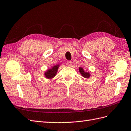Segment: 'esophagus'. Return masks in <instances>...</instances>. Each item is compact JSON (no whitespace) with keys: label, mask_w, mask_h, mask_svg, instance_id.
I'll return each mask as SVG.
<instances>
[{"label":"esophagus","mask_w":131,"mask_h":131,"mask_svg":"<svg viewBox=\"0 0 131 131\" xmlns=\"http://www.w3.org/2000/svg\"><path fill=\"white\" fill-rule=\"evenodd\" d=\"M67 65H68L69 66H71L72 65V62L71 61H68L67 62Z\"/></svg>","instance_id":"1"}]
</instances>
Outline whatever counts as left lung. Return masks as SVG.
<instances>
[{"instance_id": "obj_1", "label": "left lung", "mask_w": 131, "mask_h": 131, "mask_svg": "<svg viewBox=\"0 0 131 131\" xmlns=\"http://www.w3.org/2000/svg\"><path fill=\"white\" fill-rule=\"evenodd\" d=\"M79 70H80V72L81 74H82V76L84 77V78H89V77L91 76L90 73H89V72H85L82 68H80Z\"/></svg>"}]
</instances>
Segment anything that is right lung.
Listing matches in <instances>:
<instances>
[{
  "label": "right lung",
  "mask_w": 131,
  "mask_h": 131,
  "mask_svg": "<svg viewBox=\"0 0 131 131\" xmlns=\"http://www.w3.org/2000/svg\"><path fill=\"white\" fill-rule=\"evenodd\" d=\"M59 65H57L50 69L48 70L47 72H45L44 75L46 77V78H49V79H51V78H53L54 76H55L56 74L57 73L58 70L59 68Z\"/></svg>",
  "instance_id": "add662e5"
}]
</instances>
